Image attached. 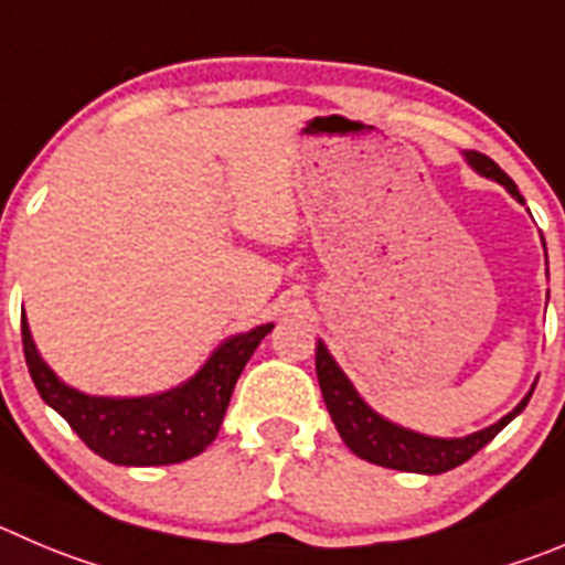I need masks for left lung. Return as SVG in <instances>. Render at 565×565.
<instances>
[{
    "mask_svg": "<svg viewBox=\"0 0 565 565\" xmlns=\"http://www.w3.org/2000/svg\"><path fill=\"white\" fill-rule=\"evenodd\" d=\"M463 160L480 177L504 185V191H508L515 202L524 205V196L519 193L515 182L510 180L488 154L466 149ZM316 374H319L324 405L327 411H330L332 424H335L343 444H347L358 458L369 460V463H377L396 471H413V475H444V471L466 463L471 455L480 452L493 435L502 433V429L527 407L530 396H533L535 391L533 383L527 396H524L508 416H502L497 424H491V427L477 429V433L463 435V438H435V435L416 433V429H407L402 427V424H394L391 418L380 416V413L358 394V388H354L352 380L343 374V369L338 366L335 358L330 354V349L324 347V341L316 343Z\"/></svg>",
    "mask_w": 565,
    "mask_h": 565,
    "instance_id": "left-lung-1",
    "label": "left lung"
}]
</instances>
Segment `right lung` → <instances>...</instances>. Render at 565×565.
Returning a JSON list of instances; mask_svg holds the SVG:
<instances>
[{
	"mask_svg": "<svg viewBox=\"0 0 565 565\" xmlns=\"http://www.w3.org/2000/svg\"><path fill=\"white\" fill-rule=\"evenodd\" d=\"M271 330L274 324H260L224 338L193 377L160 394L90 396L52 372L21 316L26 369L41 399L72 424L85 447L116 466H169L205 452L216 440L241 372Z\"/></svg>",
	"mask_w": 565,
	"mask_h": 565,
	"instance_id": "add662e5",
	"label": "right lung"
}]
</instances>
